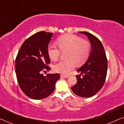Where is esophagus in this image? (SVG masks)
Wrapping results in <instances>:
<instances>
[{
    "label": "esophagus",
    "instance_id": "1",
    "mask_svg": "<svg viewBox=\"0 0 124 124\" xmlns=\"http://www.w3.org/2000/svg\"><path fill=\"white\" fill-rule=\"evenodd\" d=\"M60 77H61V78H66L69 77V76H66V75H63V74H61Z\"/></svg>",
    "mask_w": 124,
    "mask_h": 124
}]
</instances>
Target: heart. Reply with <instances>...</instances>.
I'll list each match as a JSON object with an SVG mask.
<instances>
[{"instance_id": "b5f03b06", "label": "heart", "mask_w": 124, "mask_h": 124, "mask_svg": "<svg viewBox=\"0 0 124 124\" xmlns=\"http://www.w3.org/2000/svg\"><path fill=\"white\" fill-rule=\"evenodd\" d=\"M57 46L54 43H50L47 47V53L50 58L56 61L59 58L61 51L65 52L67 60L61 61L54 66L55 72L67 74L74 68V62L79 65L85 62L89 57L90 46L86 40L72 34L61 37L57 40Z\"/></svg>"}]
</instances>
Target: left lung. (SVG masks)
Segmentation results:
<instances>
[{
	"label": "left lung",
	"mask_w": 124,
	"mask_h": 124,
	"mask_svg": "<svg viewBox=\"0 0 124 124\" xmlns=\"http://www.w3.org/2000/svg\"><path fill=\"white\" fill-rule=\"evenodd\" d=\"M89 38L91 52L88 60L77 70L80 74L76 76L77 82L72 87L74 94L84 98L91 97L103 87L107 72V59L103 46L94 35L86 31H79ZM83 77H81V74Z\"/></svg>",
	"instance_id": "obj_1"
}]
</instances>
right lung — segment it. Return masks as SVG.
Wrapping results in <instances>:
<instances>
[{
  "label": "right lung",
  "mask_w": 124,
  "mask_h": 124,
  "mask_svg": "<svg viewBox=\"0 0 124 124\" xmlns=\"http://www.w3.org/2000/svg\"><path fill=\"white\" fill-rule=\"evenodd\" d=\"M52 33L39 31L28 38L22 45L15 60L16 74L20 87L33 99H42L50 95L60 78L59 73L44 76L42 72L50 70L47 47Z\"/></svg>",
  "instance_id": "1"
}]
</instances>
